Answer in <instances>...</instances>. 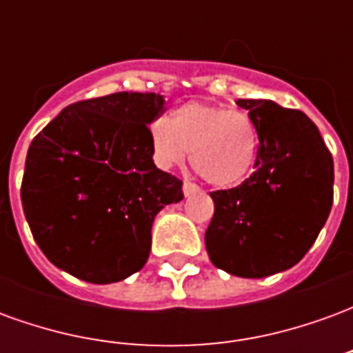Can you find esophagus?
Here are the masks:
<instances>
[{
  "mask_svg": "<svg viewBox=\"0 0 353 353\" xmlns=\"http://www.w3.org/2000/svg\"><path fill=\"white\" fill-rule=\"evenodd\" d=\"M183 192H185V196H191V194H194V192H199V187H196L194 183H191V181H185Z\"/></svg>",
  "mask_w": 353,
  "mask_h": 353,
  "instance_id": "1",
  "label": "esophagus"
}]
</instances>
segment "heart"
<instances>
[{
	"label": "heart",
	"instance_id": "heart-1",
	"mask_svg": "<svg viewBox=\"0 0 353 353\" xmlns=\"http://www.w3.org/2000/svg\"><path fill=\"white\" fill-rule=\"evenodd\" d=\"M149 139L161 168L181 164L191 153L194 172L214 187L242 183L252 172L259 147L252 117L206 101H187L170 121H154Z\"/></svg>",
	"mask_w": 353,
	"mask_h": 353
}]
</instances>
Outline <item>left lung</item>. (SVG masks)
Wrapping results in <instances>:
<instances>
[{"label": "left lung", "instance_id": "8db88e82", "mask_svg": "<svg viewBox=\"0 0 353 353\" xmlns=\"http://www.w3.org/2000/svg\"><path fill=\"white\" fill-rule=\"evenodd\" d=\"M250 111L259 147L244 183L214 191L206 250L217 268L265 278L303 259L333 206L334 168L318 126L299 109L236 100Z\"/></svg>", "mask_w": 353, "mask_h": 353}]
</instances>
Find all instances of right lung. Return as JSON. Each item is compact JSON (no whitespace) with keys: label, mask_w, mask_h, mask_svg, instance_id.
<instances>
[{"label":"right lung","mask_w":353,"mask_h":353,"mask_svg":"<svg viewBox=\"0 0 353 353\" xmlns=\"http://www.w3.org/2000/svg\"><path fill=\"white\" fill-rule=\"evenodd\" d=\"M164 105L153 92L81 100L35 136L20 199L52 265L90 283L145 265L154 215L183 199V181L153 162L149 123Z\"/></svg>","instance_id":"1"}]
</instances>
